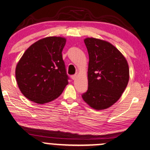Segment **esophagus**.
<instances>
[{"label": "esophagus", "mask_w": 150, "mask_h": 150, "mask_svg": "<svg viewBox=\"0 0 150 150\" xmlns=\"http://www.w3.org/2000/svg\"><path fill=\"white\" fill-rule=\"evenodd\" d=\"M71 78H72V80H75V79L77 78V75H72L71 76Z\"/></svg>", "instance_id": "esophagus-1"}]
</instances>
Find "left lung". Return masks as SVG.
Segmentation results:
<instances>
[{
	"label": "left lung",
	"instance_id": "left-lung-1",
	"mask_svg": "<svg viewBox=\"0 0 150 150\" xmlns=\"http://www.w3.org/2000/svg\"><path fill=\"white\" fill-rule=\"evenodd\" d=\"M89 54L88 89L83 100L96 110L106 109L116 102L129 80L128 62L111 43L95 38L84 40Z\"/></svg>",
	"mask_w": 150,
	"mask_h": 150
}]
</instances>
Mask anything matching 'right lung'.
Segmentation results:
<instances>
[{
	"label": "right lung",
	"mask_w": 150,
	"mask_h": 150,
	"mask_svg": "<svg viewBox=\"0 0 150 150\" xmlns=\"http://www.w3.org/2000/svg\"><path fill=\"white\" fill-rule=\"evenodd\" d=\"M66 39L49 37L37 41L17 64L15 77L21 92L29 100L46 104L58 98L68 84L62 51Z\"/></svg>",
	"instance_id": "right-lung-1"
}]
</instances>
